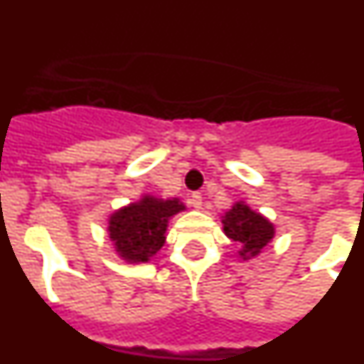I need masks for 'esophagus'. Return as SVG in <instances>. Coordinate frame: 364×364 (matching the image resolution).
<instances>
[{
  "mask_svg": "<svg viewBox=\"0 0 364 364\" xmlns=\"http://www.w3.org/2000/svg\"><path fill=\"white\" fill-rule=\"evenodd\" d=\"M189 204H191L193 208L200 210V208H202V195H200V193H191V197H189Z\"/></svg>",
  "mask_w": 364,
  "mask_h": 364,
  "instance_id": "obj_1",
  "label": "esophagus"
}]
</instances>
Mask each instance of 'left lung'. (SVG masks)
Returning <instances> with one entry per match:
<instances>
[{
  "label": "left lung",
  "mask_w": 364,
  "mask_h": 364,
  "mask_svg": "<svg viewBox=\"0 0 364 364\" xmlns=\"http://www.w3.org/2000/svg\"><path fill=\"white\" fill-rule=\"evenodd\" d=\"M224 233L240 247L242 259H252L259 255L260 250L273 239V226L262 215L255 213L242 202L231 208L224 220Z\"/></svg>",
  "instance_id": "left-lung-1"
}]
</instances>
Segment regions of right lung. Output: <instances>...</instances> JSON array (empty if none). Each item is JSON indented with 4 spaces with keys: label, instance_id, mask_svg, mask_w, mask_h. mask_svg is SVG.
I'll return each mask as SVG.
<instances>
[{
    "label": "right lung",
    "instance_id": "obj_1",
    "mask_svg": "<svg viewBox=\"0 0 364 364\" xmlns=\"http://www.w3.org/2000/svg\"><path fill=\"white\" fill-rule=\"evenodd\" d=\"M184 210L178 200L144 197L117 211L109 220V237L117 252L129 262H147L166 242L167 220Z\"/></svg>",
    "mask_w": 364,
    "mask_h": 364
}]
</instances>
